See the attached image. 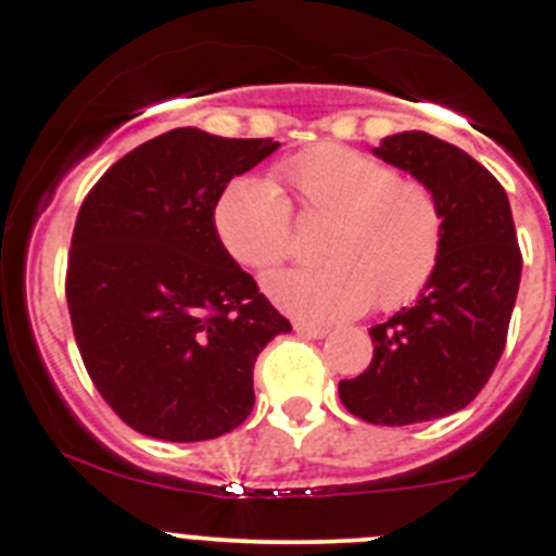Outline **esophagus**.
Masks as SVG:
<instances>
[{"label":"esophagus","instance_id":"obj_1","mask_svg":"<svg viewBox=\"0 0 556 556\" xmlns=\"http://www.w3.org/2000/svg\"><path fill=\"white\" fill-rule=\"evenodd\" d=\"M295 334H302V337H309V340H324L326 334H329V329L326 326H315V324H307V320H295L293 324Z\"/></svg>","mask_w":556,"mask_h":556}]
</instances>
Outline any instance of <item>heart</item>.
Wrapping results in <instances>:
<instances>
[{
	"instance_id": "heart-1",
	"label": "heart",
	"mask_w": 556,
	"mask_h": 556,
	"mask_svg": "<svg viewBox=\"0 0 556 556\" xmlns=\"http://www.w3.org/2000/svg\"><path fill=\"white\" fill-rule=\"evenodd\" d=\"M277 184L238 178L214 205V230L238 266L266 274L293 252V216L329 222L318 241L326 266L282 271L266 282L277 307L313 324H334L414 302L439 266L444 211L417 178H397L383 161L345 148H318L282 161Z\"/></svg>"
}]
</instances>
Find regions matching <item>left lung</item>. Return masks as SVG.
<instances>
[{
    "label": "left lung",
    "instance_id": "1",
    "mask_svg": "<svg viewBox=\"0 0 556 556\" xmlns=\"http://www.w3.org/2000/svg\"><path fill=\"white\" fill-rule=\"evenodd\" d=\"M378 159L435 191L444 211L439 266L414 307L370 329L372 362L340 381V401L372 425H414L469 406L507 342L521 249L500 180L425 131L381 139Z\"/></svg>",
    "mask_w": 556,
    "mask_h": 556
}]
</instances>
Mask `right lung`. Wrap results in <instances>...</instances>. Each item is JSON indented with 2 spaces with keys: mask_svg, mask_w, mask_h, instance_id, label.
Segmentation results:
<instances>
[{
  "mask_svg": "<svg viewBox=\"0 0 556 556\" xmlns=\"http://www.w3.org/2000/svg\"><path fill=\"white\" fill-rule=\"evenodd\" d=\"M279 148L175 128L123 155L76 216L65 295L92 383L137 433L205 442L254 406V362L290 320L232 261L214 205Z\"/></svg>",
  "mask_w": 556,
  "mask_h": 556,
  "instance_id": "add662e5",
  "label": "right lung"
}]
</instances>
